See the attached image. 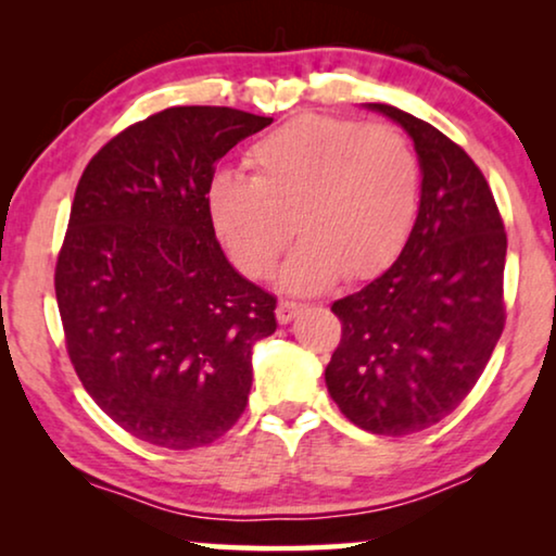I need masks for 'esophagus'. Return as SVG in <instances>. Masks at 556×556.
Segmentation results:
<instances>
[{"mask_svg": "<svg viewBox=\"0 0 556 556\" xmlns=\"http://www.w3.org/2000/svg\"><path fill=\"white\" fill-rule=\"evenodd\" d=\"M301 311H303L301 303H295V301H280V303H278V308H276V318H278V324H280V326L291 324L293 318L301 314Z\"/></svg>", "mask_w": 556, "mask_h": 556, "instance_id": "1", "label": "esophagus"}]
</instances>
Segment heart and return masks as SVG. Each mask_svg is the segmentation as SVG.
<instances>
[{
    "instance_id": "heart-1",
    "label": "heart",
    "mask_w": 556,
    "mask_h": 556,
    "mask_svg": "<svg viewBox=\"0 0 556 556\" xmlns=\"http://www.w3.org/2000/svg\"><path fill=\"white\" fill-rule=\"evenodd\" d=\"M253 177L217 172L207 215L232 263L265 278L291 242L280 280L318 293L344 276L369 278L397 261L420 210V164L392 126L301 116L250 149ZM294 225H290V219Z\"/></svg>"
}]
</instances>
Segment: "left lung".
Wrapping results in <instances>:
<instances>
[{
  "label": "left lung",
  "mask_w": 556,
  "mask_h": 556,
  "mask_svg": "<svg viewBox=\"0 0 556 556\" xmlns=\"http://www.w3.org/2000/svg\"><path fill=\"white\" fill-rule=\"evenodd\" d=\"M405 128L420 162V210L397 261L333 301L341 341L326 387L354 425L409 435L473 390L504 331L506 232L481 169L435 126L367 103Z\"/></svg>",
  "instance_id": "1"
}]
</instances>
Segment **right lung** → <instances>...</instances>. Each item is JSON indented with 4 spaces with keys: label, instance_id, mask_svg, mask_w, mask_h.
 Returning a JSON list of instances; mask_svg holds the SVG:
<instances>
[{
    "label": "right lung",
    "instance_id": "1",
    "mask_svg": "<svg viewBox=\"0 0 556 556\" xmlns=\"http://www.w3.org/2000/svg\"><path fill=\"white\" fill-rule=\"evenodd\" d=\"M273 118L177 105L105 143L75 189L55 265L67 354L96 405L143 443L189 451L238 422L276 299L227 261L215 164Z\"/></svg>",
    "mask_w": 556,
    "mask_h": 556
}]
</instances>
